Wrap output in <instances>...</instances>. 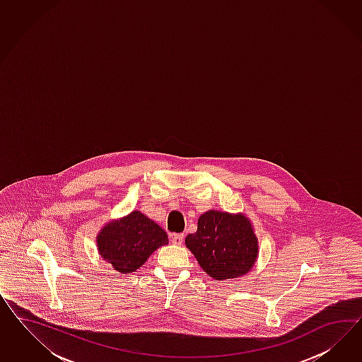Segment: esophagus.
Here are the masks:
<instances>
[{
  "instance_id": "obj_1",
  "label": "esophagus",
  "mask_w": 362,
  "mask_h": 362,
  "mask_svg": "<svg viewBox=\"0 0 362 362\" xmlns=\"http://www.w3.org/2000/svg\"><path fill=\"white\" fill-rule=\"evenodd\" d=\"M183 240H185V235H183V233H175V235L171 236V241H173V244H175V245H182Z\"/></svg>"
}]
</instances>
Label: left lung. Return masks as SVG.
I'll return each mask as SVG.
<instances>
[{
  "instance_id": "left-lung-1",
  "label": "left lung",
  "mask_w": 362,
  "mask_h": 362,
  "mask_svg": "<svg viewBox=\"0 0 362 362\" xmlns=\"http://www.w3.org/2000/svg\"><path fill=\"white\" fill-rule=\"evenodd\" d=\"M186 245L203 271L216 280L248 274L259 252L250 220L219 211L199 218L197 230L187 236Z\"/></svg>"
}]
</instances>
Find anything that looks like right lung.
Here are the masks:
<instances>
[{
	"instance_id": "1",
	"label": "right lung",
	"mask_w": 362,
	"mask_h": 362,
	"mask_svg": "<svg viewBox=\"0 0 362 362\" xmlns=\"http://www.w3.org/2000/svg\"><path fill=\"white\" fill-rule=\"evenodd\" d=\"M98 250L102 259L115 271L130 274L146 263L159 247L168 244L165 230L139 211L111 221L98 235Z\"/></svg>"
}]
</instances>
